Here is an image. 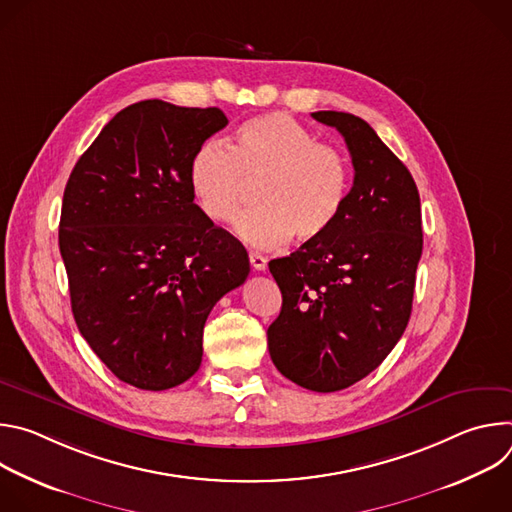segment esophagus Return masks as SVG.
Masks as SVG:
<instances>
[{
	"instance_id": "34e87169",
	"label": "esophagus",
	"mask_w": 512,
	"mask_h": 512,
	"mask_svg": "<svg viewBox=\"0 0 512 512\" xmlns=\"http://www.w3.org/2000/svg\"><path fill=\"white\" fill-rule=\"evenodd\" d=\"M249 261L255 271H263L267 267V259L261 253H249Z\"/></svg>"
}]
</instances>
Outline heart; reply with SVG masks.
Listing matches in <instances>:
<instances>
[{
	"instance_id": "heart-1",
	"label": "heart",
	"mask_w": 512,
	"mask_h": 512,
	"mask_svg": "<svg viewBox=\"0 0 512 512\" xmlns=\"http://www.w3.org/2000/svg\"><path fill=\"white\" fill-rule=\"evenodd\" d=\"M249 183L263 184V208L239 223V235L251 247L273 249L291 237L316 243L346 208L350 166L294 117L265 113L241 123L229 148L204 141L188 164L190 192L218 225L239 221L253 200Z\"/></svg>"
}]
</instances>
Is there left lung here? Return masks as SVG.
<instances>
[{
    "mask_svg": "<svg viewBox=\"0 0 512 512\" xmlns=\"http://www.w3.org/2000/svg\"><path fill=\"white\" fill-rule=\"evenodd\" d=\"M312 117L344 137L354 182L324 239L269 261L283 304L267 344L283 377L334 393L373 373L407 328L421 204L413 176L367 121L342 111Z\"/></svg>",
    "mask_w": 512,
    "mask_h": 512,
    "instance_id": "1",
    "label": "left lung"
}]
</instances>
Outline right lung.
Returning a JSON list of instances; mask_svg holds the SVG:
<instances>
[{"label": "right lung", "mask_w": 512, "mask_h": 512, "mask_svg": "<svg viewBox=\"0 0 512 512\" xmlns=\"http://www.w3.org/2000/svg\"><path fill=\"white\" fill-rule=\"evenodd\" d=\"M229 123L160 99L119 111L72 168L58 245L79 332L123 383L164 391L202 362L204 322L249 255L194 204L192 154Z\"/></svg>", "instance_id": "right-lung-1"}]
</instances>
